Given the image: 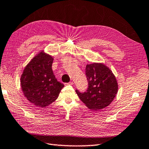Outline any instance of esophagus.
<instances>
[{
	"mask_svg": "<svg viewBox=\"0 0 149 149\" xmlns=\"http://www.w3.org/2000/svg\"><path fill=\"white\" fill-rule=\"evenodd\" d=\"M67 85H73V84H74V82H70L67 83Z\"/></svg>",
	"mask_w": 149,
	"mask_h": 149,
	"instance_id": "34e87169",
	"label": "esophagus"
}]
</instances>
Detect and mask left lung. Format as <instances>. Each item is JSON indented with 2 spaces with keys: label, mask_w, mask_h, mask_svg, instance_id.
<instances>
[{
  "label": "left lung",
  "mask_w": 149,
  "mask_h": 149,
  "mask_svg": "<svg viewBox=\"0 0 149 149\" xmlns=\"http://www.w3.org/2000/svg\"><path fill=\"white\" fill-rule=\"evenodd\" d=\"M86 75L88 88L84 93L76 90L80 100L90 109L100 110L107 107L118 93L115 76L109 67L102 63L87 64Z\"/></svg>",
  "instance_id": "obj_1"
}]
</instances>
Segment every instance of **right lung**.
Listing matches in <instances>:
<instances>
[{"label": "right lung", "instance_id": "add662e5", "mask_svg": "<svg viewBox=\"0 0 149 149\" xmlns=\"http://www.w3.org/2000/svg\"><path fill=\"white\" fill-rule=\"evenodd\" d=\"M53 61L51 55L41 51L26 66L21 77L24 96L33 105L42 108L54 102L64 87L53 74Z\"/></svg>", "mask_w": 149, "mask_h": 149}]
</instances>
